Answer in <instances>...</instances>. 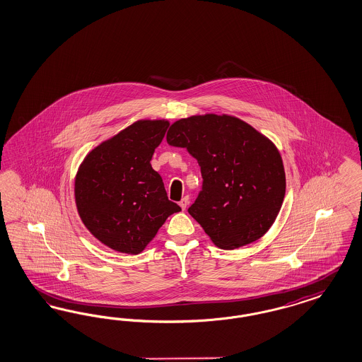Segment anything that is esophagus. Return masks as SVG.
I'll return each mask as SVG.
<instances>
[{
	"instance_id": "34e87169",
	"label": "esophagus",
	"mask_w": 362,
	"mask_h": 362,
	"mask_svg": "<svg viewBox=\"0 0 362 362\" xmlns=\"http://www.w3.org/2000/svg\"><path fill=\"white\" fill-rule=\"evenodd\" d=\"M179 206H180V209H182V210H183V211H185V210H186V209H187V206H188L187 197H186V198H183V199L180 200V202H179Z\"/></svg>"
}]
</instances>
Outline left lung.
Wrapping results in <instances>:
<instances>
[{
	"instance_id": "obj_1",
	"label": "left lung",
	"mask_w": 362,
	"mask_h": 362,
	"mask_svg": "<svg viewBox=\"0 0 362 362\" xmlns=\"http://www.w3.org/2000/svg\"><path fill=\"white\" fill-rule=\"evenodd\" d=\"M167 143L199 163L202 191L188 212L215 246L238 249L266 234L286 191L282 158L267 137L234 116L209 113L175 122Z\"/></svg>"
}]
</instances>
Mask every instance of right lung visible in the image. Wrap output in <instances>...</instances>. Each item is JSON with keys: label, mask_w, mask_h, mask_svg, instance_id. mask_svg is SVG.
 I'll return each instance as SVG.
<instances>
[{"label": "right lung", "mask_w": 362, "mask_h": 362, "mask_svg": "<svg viewBox=\"0 0 362 362\" xmlns=\"http://www.w3.org/2000/svg\"><path fill=\"white\" fill-rule=\"evenodd\" d=\"M170 123L139 120L90 151L75 180L77 211L90 234L125 254H139L165 219L182 209L168 200L152 165Z\"/></svg>", "instance_id": "right-lung-1"}]
</instances>
